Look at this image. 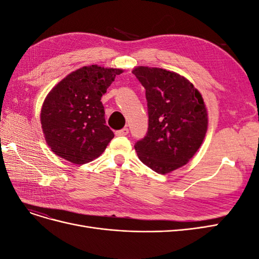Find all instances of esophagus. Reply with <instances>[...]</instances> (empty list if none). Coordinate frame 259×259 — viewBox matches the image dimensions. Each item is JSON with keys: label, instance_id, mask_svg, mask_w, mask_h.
Here are the masks:
<instances>
[{"label": "esophagus", "instance_id": "1", "mask_svg": "<svg viewBox=\"0 0 259 259\" xmlns=\"http://www.w3.org/2000/svg\"><path fill=\"white\" fill-rule=\"evenodd\" d=\"M127 134H128V128L127 127H124V128L120 130V131H115V135L116 136H125V135H127Z\"/></svg>", "mask_w": 259, "mask_h": 259}]
</instances>
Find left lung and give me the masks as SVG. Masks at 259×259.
<instances>
[{
    "label": "left lung",
    "mask_w": 259,
    "mask_h": 259,
    "mask_svg": "<svg viewBox=\"0 0 259 259\" xmlns=\"http://www.w3.org/2000/svg\"><path fill=\"white\" fill-rule=\"evenodd\" d=\"M133 73L146 90L148 131L135 144L139 160L159 174L184 166L199 150L207 131V111L193 84L161 68L137 67Z\"/></svg>",
    "instance_id": "obj_1"
}]
</instances>
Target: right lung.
<instances>
[{
    "mask_svg": "<svg viewBox=\"0 0 259 259\" xmlns=\"http://www.w3.org/2000/svg\"><path fill=\"white\" fill-rule=\"evenodd\" d=\"M121 69L96 65L75 70L46 96L41 124L52 151L73 164H85L105 151L114 137L106 125L100 99Z\"/></svg>",
    "mask_w": 259,
    "mask_h": 259,
    "instance_id": "1",
    "label": "right lung"
}]
</instances>
